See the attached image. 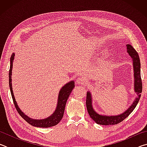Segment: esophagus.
I'll use <instances>...</instances> for the list:
<instances>
[{
  "label": "esophagus",
  "mask_w": 147,
  "mask_h": 147,
  "mask_svg": "<svg viewBox=\"0 0 147 147\" xmlns=\"http://www.w3.org/2000/svg\"><path fill=\"white\" fill-rule=\"evenodd\" d=\"M86 78L85 77H83V76H80L79 77L76 79V82L77 84H84L86 82Z\"/></svg>",
  "instance_id": "esophagus-1"
}]
</instances>
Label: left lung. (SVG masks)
Listing matches in <instances>:
<instances>
[{
    "label": "left lung",
    "mask_w": 147,
    "mask_h": 147,
    "mask_svg": "<svg viewBox=\"0 0 147 147\" xmlns=\"http://www.w3.org/2000/svg\"><path fill=\"white\" fill-rule=\"evenodd\" d=\"M127 52L129 55L133 59L134 71V90L137 93V96L136 100L131 104L127 110L124 111L123 113L119 115L115 116H106L101 115L96 112L92 106V99L90 92L87 93L86 96V107L88 109V113L90 117L95 122L96 124L101 125H113L117 124L125 119L132 112L133 110L138 104V102L141 97V93H142V80L141 78V63L139 59V54L137 51L134 49L131 45H126Z\"/></svg>",
    "instance_id": "left-lung-1"
}]
</instances>
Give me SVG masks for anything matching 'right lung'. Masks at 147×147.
Segmentation results:
<instances>
[{
	"label": "right lung",
	"mask_w": 147,
	"mask_h": 147,
	"mask_svg": "<svg viewBox=\"0 0 147 147\" xmlns=\"http://www.w3.org/2000/svg\"><path fill=\"white\" fill-rule=\"evenodd\" d=\"M15 54H13L11 56L10 58V67H9V89H10L12 99H13V103L15 107L17 109V112L23 117L24 120H25L27 123H29L31 125L36 126V127H41V128H49L51 127V126H54L58 124L59 122H60L61 119L63 118L64 111H65V104L67 102V100L69 98V95L73 91V88H74V81H71L69 83L65 84L63 88L61 89L59 91V95H58V105H57V108L56 109L54 113H53L51 116L45 119H39V120H36V119H32L31 118L28 117V116L24 115L23 112L19 109V108L17 106V104L16 102V99H15L13 90H12V86H11V71H12V65H13V61L14 59Z\"/></svg>",
	"instance_id": "1"
}]
</instances>
